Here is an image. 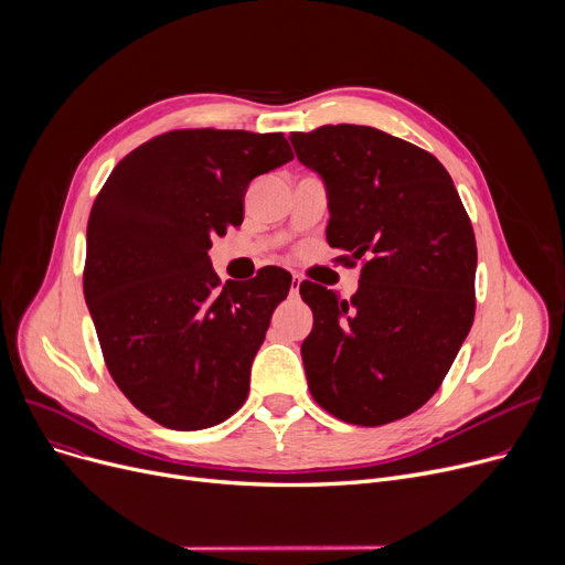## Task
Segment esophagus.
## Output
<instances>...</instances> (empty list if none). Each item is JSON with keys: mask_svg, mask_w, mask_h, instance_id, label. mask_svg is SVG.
<instances>
[{"mask_svg": "<svg viewBox=\"0 0 565 565\" xmlns=\"http://www.w3.org/2000/svg\"><path fill=\"white\" fill-rule=\"evenodd\" d=\"M300 284H302V277L300 275H292V281H290V290H292V295H298V290H300Z\"/></svg>", "mask_w": 565, "mask_h": 565, "instance_id": "34e87169", "label": "esophagus"}]
</instances>
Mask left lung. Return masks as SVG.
Listing matches in <instances>:
<instances>
[{
    "mask_svg": "<svg viewBox=\"0 0 565 565\" xmlns=\"http://www.w3.org/2000/svg\"><path fill=\"white\" fill-rule=\"evenodd\" d=\"M328 185V243L362 263L339 300L300 284L313 311L302 362L313 401L354 426H384L439 390L471 330L477 237L449 171L424 148L369 126L290 132Z\"/></svg>",
    "mask_w": 565,
    "mask_h": 565,
    "instance_id": "left-lung-1",
    "label": "left lung"
}]
</instances>
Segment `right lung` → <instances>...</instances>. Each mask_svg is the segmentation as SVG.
<instances>
[{
  "instance_id": "obj_1",
  "label": "right lung",
  "mask_w": 565,
  "mask_h": 565,
  "mask_svg": "<svg viewBox=\"0 0 565 565\" xmlns=\"http://www.w3.org/2000/svg\"><path fill=\"white\" fill-rule=\"evenodd\" d=\"M288 160L281 132L169 130L118 162L94 201L84 300L116 387L164 428L217 426L249 394L290 275L270 265L222 286L207 249L243 224L254 178Z\"/></svg>"
}]
</instances>
